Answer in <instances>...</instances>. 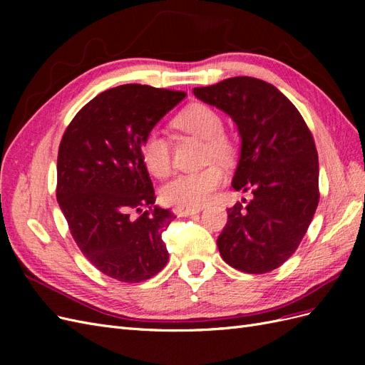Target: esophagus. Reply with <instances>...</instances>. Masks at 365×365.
<instances>
[{
    "label": "esophagus",
    "mask_w": 365,
    "mask_h": 365,
    "mask_svg": "<svg viewBox=\"0 0 365 365\" xmlns=\"http://www.w3.org/2000/svg\"><path fill=\"white\" fill-rule=\"evenodd\" d=\"M175 215L178 216H193V215H197L201 212V208H192V207H176L175 210Z\"/></svg>",
    "instance_id": "esophagus-1"
}]
</instances>
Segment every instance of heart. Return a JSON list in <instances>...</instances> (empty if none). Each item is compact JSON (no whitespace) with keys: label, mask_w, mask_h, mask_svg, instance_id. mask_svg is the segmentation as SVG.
<instances>
[{"label":"heart","mask_w":365,"mask_h":365,"mask_svg":"<svg viewBox=\"0 0 365 365\" xmlns=\"http://www.w3.org/2000/svg\"><path fill=\"white\" fill-rule=\"evenodd\" d=\"M173 126L182 132L205 140V158L231 163L236 157V143L222 130V118L212 106L192 103L173 118ZM141 160L157 178L168 176L172 168L169 143L160 132L153 130L141 143ZM225 173L220 165L212 164L200 172L176 175L161 189V197L168 204L181 207H201L212 200L217 187L224 182Z\"/></svg>","instance_id":"heart-1"}]
</instances>
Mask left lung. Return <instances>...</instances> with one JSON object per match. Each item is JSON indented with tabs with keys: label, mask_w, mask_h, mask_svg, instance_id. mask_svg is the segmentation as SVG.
<instances>
[{
	"label": "left lung",
	"mask_w": 365,
	"mask_h": 365,
	"mask_svg": "<svg viewBox=\"0 0 365 365\" xmlns=\"http://www.w3.org/2000/svg\"><path fill=\"white\" fill-rule=\"evenodd\" d=\"M193 94L235 121L240 155L235 190L251 192L247 207L228 208L217 237L220 256L242 272L264 274L300 245L318 205V153L302 114L274 85L230 77Z\"/></svg>",
	"instance_id": "left-lung-1"
}]
</instances>
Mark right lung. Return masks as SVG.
Returning <instances> with one entry per match:
<instances>
[{"label": "right lung", "instance_id": "right-lung-1", "mask_svg": "<svg viewBox=\"0 0 365 365\" xmlns=\"http://www.w3.org/2000/svg\"><path fill=\"white\" fill-rule=\"evenodd\" d=\"M185 97L120 85L76 114L58 153L56 197L83 256L108 277L138 283L169 260L161 239L175 217L155 204L141 143Z\"/></svg>", "mask_w": 365, "mask_h": 365}]
</instances>
